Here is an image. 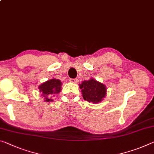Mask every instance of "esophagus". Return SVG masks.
<instances>
[{"mask_svg": "<svg viewBox=\"0 0 154 154\" xmlns=\"http://www.w3.org/2000/svg\"><path fill=\"white\" fill-rule=\"evenodd\" d=\"M69 81L72 83V84H77V83L78 82V79H70Z\"/></svg>", "mask_w": 154, "mask_h": 154, "instance_id": "esophagus-1", "label": "esophagus"}]
</instances>
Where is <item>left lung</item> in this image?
Instances as JSON below:
<instances>
[{
	"mask_svg": "<svg viewBox=\"0 0 154 154\" xmlns=\"http://www.w3.org/2000/svg\"><path fill=\"white\" fill-rule=\"evenodd\" d=\"M79 88L82 90L84 99L93 104L101 102L107 94L106 85L93 78H90L88 81L82 82L79 84Z\"/></svg>",
	"mask_w": 154,
	"mask_h": 154,
	"instance_id": "1",
	"label": "left lung"
}]
</instances>
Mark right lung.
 I'll use <instances>...</instances> for the list:
<instances>
[{"mask_svg":"<svg viewBox=\"0 0 154 154\" xmlns=\"http://www.w3.org/2000/svg\"><path fill=\"white\" fill-rule=\"evenodd\" d=\"M62 85V82L55 78H53L40 84L38 89L41 93V97H44V101L52 102L54 100V97L61 92Z\"/></svg>","mask_w":154,"mask_h":154,"instance_id":"obj_1","label":"right lung"}]
</instances>
